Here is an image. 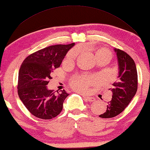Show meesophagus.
Masks as SVG:
<instances>
[{"mask_svg":"<svg viewBox=\"0 0 150 150\" xmlns=\"http://www.w3.org/2000/svg\"><path fill=\"white\" fill-rule=\"evenodd\" d=\"M84 98L85 100H86V101L88 102H94L95 100V98L94 97H91V96H84Z\"/></svg>","mask_w":150,"mask_h":150,"instance_id":"obj_1","label":"esophagus"}]
</instances>
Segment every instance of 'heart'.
<instances>
[{"instance_id": "b5f03b06", "label": "heart", "mask_w": 150, "mask_h": 150, "mask_svg": "<svg viewBox=\"0 0 150 150\" xmlns=\"http://www.w3.org/2000/svg\"><path fill=\"white\" fill-rule=\"evenodd\" d=\"M100 56L103 57H106L110 59L112 58V55L110 51L106 50V49H100L97 52L96 54V56ZM76 56V52L72 50L69 52L66 56V62H72L73 59L75 58ZM95 79L94 78H85V77H80L77 78L73 81L72 84L73 87L78 91H86L87 87L88 84L94 82Z\"/></svg>"}]
</instances>
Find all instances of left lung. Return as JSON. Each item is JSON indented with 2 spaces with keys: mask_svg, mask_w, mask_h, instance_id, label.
I'll use <instances>...</instances> for the list:
<instances>
[{
  "mask_svg": "<svg viewBox=\"0 0 150 150\" xmlns=\"http://www.w3.org/2000/svg\"><path fill=\"white\" fill-rule=\"evenodd\" d=\"M118 64L117 79L109 90L112 98L108 102L106 111L99 115L102 118H112L118 115L129 104L138 88L137 69L134 60L129 54L114 48Z\"/></svg>",
  "mask_w": 150,
  "mask_h": 150,
  "instance_id": "1",
  "label": "left lung"
}]
</instances>
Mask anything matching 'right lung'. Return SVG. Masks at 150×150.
<instances>
[{
    "mask_svg": "<svg viewBox=\"0 0 150 150\" xmlns=\"http://www.w3.org/2000/svg\"><path fill=\"white\" fill-rule=\"evenodd\" d=\"M75 43L57 45L31 54L21 64L18 75V95L21 101L34 116L51 119L58 115L69 94L57 93L49 90L47 84L52 71L60 66L62 60Z\"/></svg>",
    "mask_w": 150,
    "mask_h": 150,
    "instance_id": "right-lung-1",
    "label": "right lung"
}]
</instances>
